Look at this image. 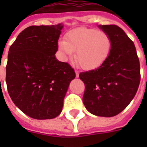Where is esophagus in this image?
Returning <instances> with one entry per match:
<instances>
[{"label":"esophagus","mask_w":147,"mask_h":147,"mask_svg":"<svg viewBox=\"0 0 147 147\" xmlns=\"http://www.w3.org/2000/svg\"><path fill=\"white\" fill-rule=\"evenodd\" d=\"M76 77L78 78V76H79V72H78V71H76Z\"/></svg>","instance_id":"obj_1"}]
</instances>
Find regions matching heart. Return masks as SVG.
<instances>
[{"mask_svg":"<svg viewBox=\"0 0 147 147\" xmlns=\"http://www.w3.org/2000/svg\"><path fill=\"white\" fill-rule=\"evenodd\" d=\"M58 46L63 59L73 57L76 50V60L81 67L93 70L101 66L108 58L111 40L103 31L78 27L67 33L66 40H59Z\"/></svg>","mask_w":147,"mask_h":147,"instance_id":"obj_1","label":"heart"}]
</instances>
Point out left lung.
<instances>
[{
  "instance_id": "1",
  "label": "left lung",
  "mask_w": 147,
  "mask_h": 147,
  "mask_svg": "<svg viewBox=\"0 0 147 147\" xmlns=\"http://www.w3.org/2000/svg\"><path fill=\"white\" fill-rule=\"evenodd\" d=\"M111 40V53L98 69L79 74L85 83L83 103L91 114L114 117L134 98L140 82V66L134 43L116 25H99Z\"/></svg>"
}]
</instances>
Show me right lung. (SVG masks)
<instances>
[{
  "instance_id": "obj_1",
  "label": "right lung",
  "mask_w": 147,
  "mask_h": 147,
  "mask_svg": "<svg viewBox=\"0 0 147 147\" xmlns=\"http://www.w3.org/2000/svg\"><path fill=\"white\" fill-rule=\"evenodd\" d=\"M63 24L30 26L10 47L6 82L10 98L25 114L37 120L56 117L74 69L55 58Z\"/></svg>"
}]
</instances>
